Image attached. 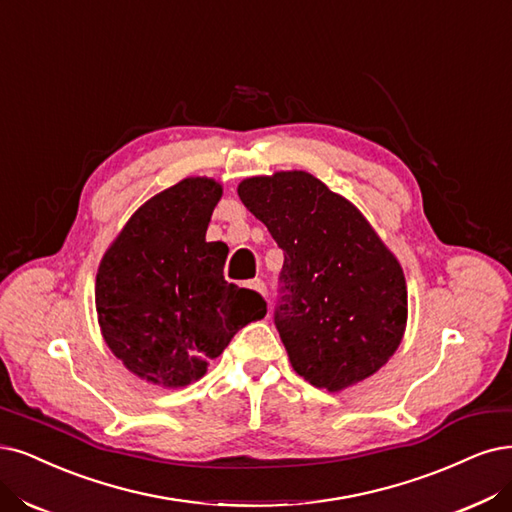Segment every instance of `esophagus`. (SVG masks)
Here are the masks:
<instances>
[{
  "instance_id": "34e87169",
  "label": "esophagus",
  "mask_w": 512,
  "mask_h": 512,
  "mask_svg": "<svg viewBox=\"0 0 512 512\" xmlns=\"http://www.w3.org/2000/svg\"><path fill=\"white\" fill-rule=\"evenodd\" d=\"M246 287H249V289H251V291H255V293H259L261 297H266V285H263V280L253 278V280L246 282Z\"/></svg>"
}]
</instances>
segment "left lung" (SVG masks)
I'll return each instance as SVG.
<instances>
[{
	"mask_svg": "<svg viewBox=\"0 0 512 512\" xmlns=\"http://www.w3.org/2000/svg\"><path fill=\"white\" fill-rule=\"evenodd\" d=\"M238 196L285 251L276 329L295 373L342 392L380 371L405 335L407 282L365 215L306 170L242 179Z\"/></svg>",
	"mask_w": 512,
	"mask_h": 512,
	"instance_id": "obj_1",
	"label": "left lung"
}]
</instances>
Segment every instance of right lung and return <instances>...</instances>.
<instances>
[{
    "label": "right lung",
    "mask_w": 512,
    "mask_h": 512,
    "mask_svg": "<svg viewBox=\"0 0 512 512\" xmlns=\"http://www.w3.org/2000/svg\"><path fill=\"white\" fill-rule=\"evenodd\" d=\"M223 196L211 177H187L141 204L105 251L94 304L105 344L141 380L198 382L238 329L266 316L259 293L223 278L225 242H206Z\"/></svg>",
    "instance_id": "1"
}]
</instances>
